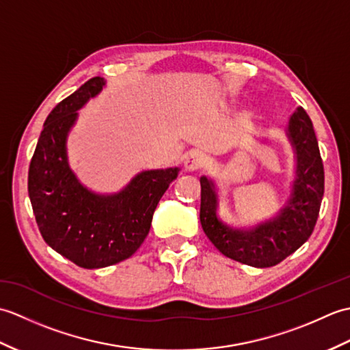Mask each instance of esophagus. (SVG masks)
I'll return each instance as SVG.
<instances>
[{"label":"esophagus","instance_id":"obj_1","mask_svg":"<svg viewBox=\"0 0 350 350\" xmlns=\"http://www.w3.org/2000/svg\"><path fill=\"white\" fill-rule=\"evenodd\" d=\"M206 163V156L202 152H192L187 159H185V170L197 171Z\"/></svg>","mask_w":350,"mask_h":350}]
</instances>
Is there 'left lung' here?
<instances>
[{
    "instance_id": "obj_1",
    "label": "left lung",
    "mask_w": 350,
    "mask_h": 350,
    "mask_svg": "<svg viewBox=\"0 0 350 350\" xmlns=\"http://www.w3.org/2000/svg\"><path fill=\"white\" fill-rule=\"evenodd\" d=\"M286 137L295 153V177L286 204L277 217L254 227H232L218 215L217 185L200 177V222L219 252L252 267H271L308 241L316 226L325 191L323 163L308 114L302 107L290 116Z\"/></svg>"
}]
</instances>
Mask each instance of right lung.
<instances>
[{
    "mask_svg": "<svg viewBox=\"0 0 350 350\" xmlns=\"http://www.w3.org/2000/svg\"><path fill=\"white\" fill-rule=\"evenodd\" d=\"M107 81L96 77L51 111L28 170V196L37 226L52 250L85 269L129 258L150 230L153 212L180 168L141 171L114 194L81 183L68 158V137L78 109Z\"/></svg>",
    "mask_w": 350,
    "mask_h": 350,
    "instance_id": "add662e5",
    "label": "right lung"
}]
</instances>
